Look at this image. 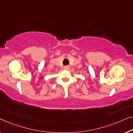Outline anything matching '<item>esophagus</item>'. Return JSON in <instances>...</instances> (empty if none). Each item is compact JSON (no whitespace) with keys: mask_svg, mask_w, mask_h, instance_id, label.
I'll return each instance as SVG.
<instances>
[{"mask_svg":"<svg viewBox=\"0 0 133 133\" xmlns=\"http://www.w3.org/2000/svg\"><path fill=\"white\" fill-rule=\"evenodd\" d=\"M69 69V66H65L64 67V69H65V70H67V69Z\"/></svg>","mask_w":133,"mask_h":133,"instance_id":"34e87169","label":"esophagus"}]
</instances>
